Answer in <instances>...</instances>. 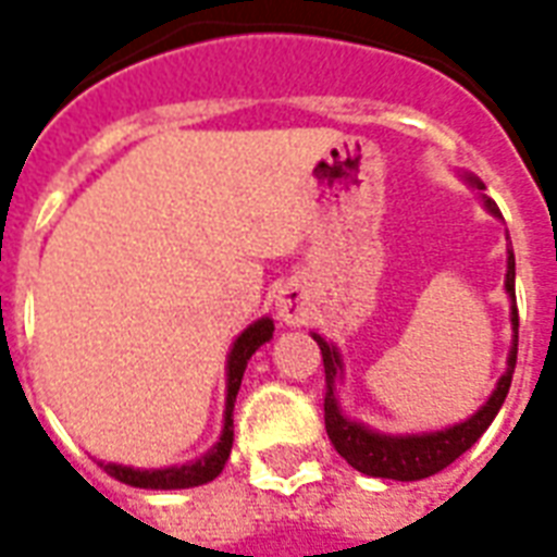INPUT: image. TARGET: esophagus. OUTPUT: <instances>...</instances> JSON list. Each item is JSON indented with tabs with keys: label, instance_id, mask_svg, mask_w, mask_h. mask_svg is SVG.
<instances>
[{
	"label": "esophagus",
	"instance_id": "esophagus-1",
	"mask_svg": "<svg viewBox=\"0 0 557 557\" xmlns=\"http://www.w3.org/2000/svg\"><path fill=\"white\" fill-rule=\"evenodd\" d=\"M280 315H286V318H288V315H292V309H288L286 304H280Z\"/></svg>",
	"mask_w": 557,
	"mask_h": 557
}]
</instances>
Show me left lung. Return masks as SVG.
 Instances as JSON below:
<instances>
[{
  "label": "left lung",
  "instance_id": "left-lung-1",
  "mask_svg": "<svg viewBox=\"0 0 557 557\" xmlns=\"http://www.w3.org/2000/svg\"><path fill=\"white\" fill-rule=\"evenodd\" d=\"M473 189H485V184L479 181L476 175H461ZM482 203L485 210L496 219H503V212L491 198L482 195ZM505 239H508V231H505ZM505 295L511 300V330H515V338H511V350H508V368L496 382V388L491 392L482 406H479L476 414H470L461 423H453V426H444V430L432 432H406V435H392V432H380L364 426L359 420L347 418L342 403L335 397V382L345 380V359L338 354V347L333 342H326L324 335L312 333V338L321 347V356H324V373H326V397H324V423L326 435L333 441V447L338 449V456L345 458L347 465L356 467L364 476L376 479H397V482H418V479L435 476L438 470L449 467L461 453L473 447L482 432L494 423L496 411L503 409L505 394L511 388V376H515L517 364V326H520V318H517V297H515V250L508 248V271H505Z\"/></svg>",
  "mask_w": 557,
  "mask_h": 557
}]
</instances>
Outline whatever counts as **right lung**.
Here are the masks:
<instances>
[{
    "label": "right lung",
    "instance_id": "add662e5",
    "mask_svg": "<svg viewBox=\"0 0 557 557\" xmlns=\"http://www.w3.org/2000/svg\"><path fill=\"white\" fill-rule=\"evenodd\" d=\"M274 335V321L269 315L253 321L248 330H242L233 342L231 354H227V397H224V426L219 441L212 444V449H207L201 458L195 461H186V465L175 467H151V470H143V467L131 465H116V461H99L110 476L125 482L131 487H151V491H181V487H198L207 485L212 479L219 476L224 470V461L231 458L233 447V403H236V394H239L242 376H245V368H248L250 356L257 354L265 342H271Z\"/></svg>",
    "mask_w": 557,
    "mask_h": 557
}]
</instances>
